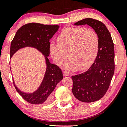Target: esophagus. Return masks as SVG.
Masks as SVG:
<instances>
[{
    "label": "esophagus",
    "instance_id": "34e87169",
    "mask_svg": "<svg viewBox=\"0 0 127 127\" xmlns=\"http://www.w3.org/2000/svg\"><path fill=\"white\" fill-rule=\"evenodd\" d=\"M63 76H64V77L68 76V75H69V73L67 72H66V71H64V72H63Z\"/></svg>",
    "mask_w": 127,
    "mask_h": 127
}]
</instances>
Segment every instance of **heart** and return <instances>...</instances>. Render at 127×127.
<instances>
[{
    "instance_id": "obj_1",
    "label": "heart",
    "mask_w": 127,
    "mask_h": 127,
    "mask_svg": "<svg viewBox=\"0 0 127 127\" xmlns=\"http://www.w3.org/2000/svg\"><path fill=\"white\" fill-rule=\"evenodd\" d=\"M58 44L51 43L49 50L53 61L61 65L68 58L65 67L68 69H85L97 54L99 39L97 33L85 27H68L57 38Z\"/></svg>"
}]
</instances>
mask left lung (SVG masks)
<instances>
[{
	"instance_id": "1",
	"label": "left lung",
	"mask_w": 127,
	"mask_h": 127,
	"mask_svg": "<svg viewBox=\"0 0 127 127\" xmlns=\"http://www.w3.org/2000/svg\"><path fill=\"white\" fill-rule=\"evenodd\" d=\"M88 25L97 33L98 50L94 63L86 72L72 76V92L79 101L92 102L106 94L114 73V48L112 38L104 23L95 19L85 18L74 25Z\"/></svg>"
}]
</instances>
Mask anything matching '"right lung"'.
<instances>
[{"label": "right lung", "mask_w": 127, "mask_h": 127, "mask_svg": "<svg viewBox=\"0 0 127 127\" xmlns=\"http://www.w3.org/2000/svg\"><path fill=\"white\" fill-rule=\"evenodd\" d=\"M58 25L30 23L22 26L15 35L10 44V57L20 49L26 47L35 48L45 56L46 72L39 87L32 93H26L17 87V91L22 98L32 104H47L53 99L52 92L56 86L63 79V73L58 66L50 63L48 59L50 50L49 41L58 30Z\"/></svg>", "instance_id": "obj_1"}]
</instances>
